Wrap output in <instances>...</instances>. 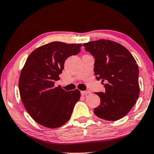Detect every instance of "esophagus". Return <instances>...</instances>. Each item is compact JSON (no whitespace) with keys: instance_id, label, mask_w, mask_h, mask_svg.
Here are the masks:
<instances>
[{"instance_id":"obj_1","label":"esophagus","mask_w":154,"mask_h":154,"mask_svg":"<svg viewBox=\"0 0 154 154\" xmlns=\"http://www.w3.org/2000/svg\"><path fill=\"white\" fill-rule=\"evenodd\" d=\"M90 93V91H88V90H85V91H81V95H87V94H89Z\"/></svg>"}]
</instances>
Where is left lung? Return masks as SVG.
<instances>
[{
  "label": "left lung",
  "instance_id": "obj_1",
  "mask_svg": "<svg viewBox=\"0 0 154 154\" xmlns=\"http://www.w3.org/2000/svg\"><path fill=\"white\" fill-rule=\"evenodd\" d=\"M83 47L95 58L96 79L102 80L105 89L104 92L95 93L100 98V105L94 112L109 121L123 118L139 96V71L134 57L121 44L109 40L92 41Z\"/></svg>",
  "mask_w": 154,
  "mask_h": 154
}]
</instances>
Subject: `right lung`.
Returning a JSON list of instances; mask_svg holds the SVG:
<instances>
[{
    "instance_id": "1",
    "label": "right lung",
    "mask_w": 154,
    "mask_h": 154,
    "mask_svg": "<svg viewBox=\"0 0 154 154\" xmlns=\"http://www.w3.org/2000/svg\"><path fill=\"white\" fill-rule=\"evenodd\" d=\"M82 44L54 42L37 48L29 55L21 72L20 95L26 110L35 121L50 128L65 124L80 98L78 90L55 88L66 59L81 51Z\"/></svg>"
}]
</instances>
